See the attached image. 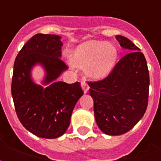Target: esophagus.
Returning <instances> with one entry per match:
<instances>
[{"mask_svg": "<svg viewBox=\"0 0 161 161\" xmlns=\"http://www.w3.org/2000/svg\"><path fill=\"white\" fill-rule=\"evenodd\" d=\"M81 86H82V89H83L84 93H87L88 91H89V86H88V84H86L85 81H82L81 82Z\"/></svg>", "mask_w": 161, "mask_h": 161, "instance_id": "obj_1", "label": "esophagus"}]
</instances>
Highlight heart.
Instances as JSON below:
<instances>
[{
    "label": "heart",
    "mask_w": 161,
    "mask_h": 161,
    "mask_svg": "<svg viewBox=\"0 0 161 161\" xmlns=\"http://www.w3.org/2000/svg\"><path fill=\"white\" fill-rule=\"evenodd\" d=\"M115 46L105 41L89 40L77 46L70 55L72 65L87 67V75L93 79H102L111 72L117 60Z\"/></svg>",
    "instance_id": "b5f03b06"
}]
</instances>
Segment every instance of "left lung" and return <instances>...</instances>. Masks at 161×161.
Here are the masks:
<instances>
[{"label":"left lung","instance_id":"left-lung-1","mask_svg":"<svg viewBox=\"0 0 161 161\" xmlns=\"http://www.w3.org/2000/svg\"><path fill=\"white\" fill-rule=\"evenodd\" d=\"M128 50L108 77L89 83L98 128L108 135L125 134L144 115L148 103L149 72L143 53L126 37L116 35Z\"/></svg>","mask_w":161,"mask_h":161}]
</instances>
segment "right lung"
<instances>
[{
	"instance_id": "right-lung-1",
	"label": "right lung",
	"mask_w": 161,
	"mask_h": 161,
	"mask_svg": "<svg viewBox=\"0 0 161 161\" xmlns=\"http://www.w3.org/2000/svg\"><path fill=\"white\" fill-rule=\"evenodd\" d=\"M61 37L38 33L24 45L16 57L12 78V97L16 114L25 128L46 139L63 135L70 116L83 96L79 82H57L67 65L61 60ZM40 64L45 70L42 84L34 83L31 70Z\"/></svg>"
}]
</instances>
